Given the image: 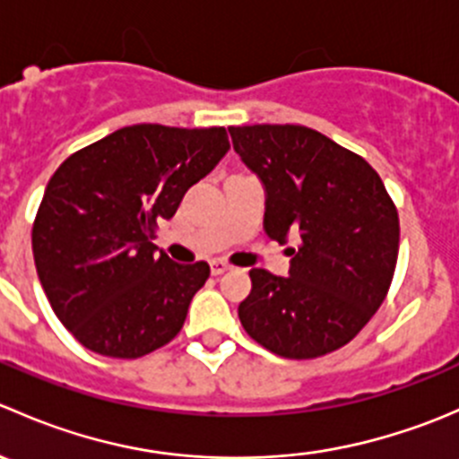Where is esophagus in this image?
Instances as JSON below:
<instances>
[{
  "mask_svg": "<svg viewBox=\"0 0 459 459\" xmlns=\"http://www.w3.org/2000/svg\"><path fill=\"white\" fill-rule=\"evenodd\" d=\"M230 271V264H226L224 259H212L211 262V273L212 275H221V273Z\"/></svg>",
  "mask_w": 459,
  "mask_h": 459,
  "instance_id": "obj_1",
  "label": "esophagus"
}]
</instances>
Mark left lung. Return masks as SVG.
I'll list each match as a JSON object with an SVG mask.
<instances>
[{
    "mask_svg": "<svg viewBox=\"0 0 459 459\" xmlns=\"http://www.w3.org/2000/svg\"><path fill=\"white\" fill-rule=\"evenodd\" d=\"M266 188L264 229L289 248L290 275L253 268L244 331L271 353L313 359L349 344L382 307L400 251V217L364 157L299 124L230 126Z\"/></svg>",
    "mask_w": 459,
    "mask_h": 459,
    "instance_id": "left-lung-1",
    "label": "left lung"
}]
</instances>
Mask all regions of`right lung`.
Returning a JSON list of instances; mask_svg holds the SVG:
<instances>
[{
  "instance_id": "right-lung-1",
  "label": "right lung",
  "mask_w": 459,
  "mask_h": 459,
  "mask_svg": "<svg viewBox=\"0 0 459 459\" xmlns=\"http://www.w3.org/2000/svg\"><path fill=\"white\" fill-rule=\"evenodd\" d=\"M229 146L224 126L135 124L55 170L32 221V255L55 316L88 351L135 359L182 331L211 268L155 255L151 239Z\"/></svg>"
}]
</instances>
